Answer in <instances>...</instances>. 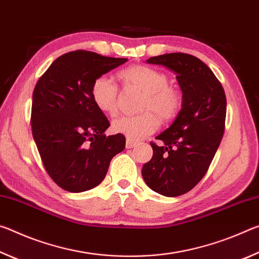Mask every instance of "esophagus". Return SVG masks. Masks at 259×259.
Masks as SVG:
<instances>
[{"instance_id":"obj_1","label":"esophagus","mask_w":259,"mask_h":259,"mask_svg":"<svg viewBox=\"0 0 259 259\" xmlns=\"http://www.w3.org/2000/svg\"><path fill=\"white\" fill-rule=\"evenodd\" d=\"M136 145H137V143L134 142V140L126 139V142H125V147H126V148H133V147H135Z\"/></svg>"}]
</instances>
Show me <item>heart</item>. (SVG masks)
Masks as SVG:
<instances>
[{"instance_id": "b5f03b06", "label": "heart", "mask_w": 259, "mask_h": 259, "mask_svg": "<svg viewBox=\"0 0 259 259\" xmlns=\"http://www.w3.org/2000/svg\"><path fill=\"white\" fill-rule=\"evenodd\" d=\"M119 76L126 88L144 94L140 112L137 116H121L114 120L112 130L131 140H140L154 134L160 119L171 121L181 112L183 96L176 88L169 87L168 76L155 68L134 65L121 71ZM93 100L100 111L115 115L119 108V88L108 76H99L91 88Z\"/></svg>"}]
</instances>
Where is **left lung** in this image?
<instances>
[{
	"mask_svg": "<svg viewBox=\"0 0 259 259\" xmlns=\"http://www.w3.org/2000/svg\"><path fill=\"white\" fill-rule=\"evenodd\" d=\"M177 74L183 105L174 123L151 142L152 159L143 165L147 186L164 196L191 191L208 171L225 130L226 96L222 83L196 57L172 52L147 59Z\"/></svg>",
	"mask_w": 259,
	"mask_h": 259,
	"instance_id": "1",
	"label": "left lung"
}]
</instances>
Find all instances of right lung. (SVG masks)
<instances>
[{"instance_id":"add662e5","label":"right lung","mask_w":259,"mask_h":259,"mask_svg":"<svg viewBox=\"0 0 259 259\" xmlns=\"http://www.w3.org/2000/svg\"><path fill=\"white\" fill-rule=\"evenodd\" d=\"M126 60L85 50L67 52L34 88L33 138L48 175L65 191L98 186L111 160L124 150L123 135H104L109 121L94 103L91 88L96 78Z\"/></svg>"}]
</instances>
